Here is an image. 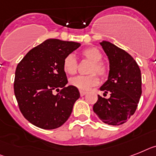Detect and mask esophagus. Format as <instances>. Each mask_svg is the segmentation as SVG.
Listing matches in <instances>:
<instances>
[{"label": "esophagus", "mask_w": 156, "mask_h": 156, "mask_svg": "<svg viewBox=\"0 0 156 156\" xmlns=\"http://www.w3.org/2000/svg\"><path fill=\"white\" fill-rule=\"evenodd\" d=\"M86 93H87V92H84V91H80V94L81 96L86 95Z\"/></svg>", "instance_id": "obj_1"}]
</instances>
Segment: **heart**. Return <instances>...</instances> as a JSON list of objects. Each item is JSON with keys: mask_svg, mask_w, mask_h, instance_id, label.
<instances>
[{"mask_svg": "<svg viewBox=\"0 0 156 156\" xmlns=\"http://www.w3.org/2000/svg\"><path fill=\"white\" fill-rule=\"evenodd\" d=\"M82 57L92 61V64L90 68L88 76H77L70 80L69 83L72 86L76 87L80 91H87L91 87L97 85L100 82L98 76L96 74H98L102 78L106 77L108 74V67L105 63L102 62L103 56L100 50L95 47L86 48L81 52ZM62 68L64 72L68 75H74L77 72L78 62L76 58L73 54L67 55L63 60Z\"/></svg>", "mask_w": 156, "mask_h": 156, "instance_id": "obj_1", "label": "heart"}]
</instances>
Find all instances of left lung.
I'll list each match as a JSON object with an SVG mask.
<instances>
[{"label": "left lung", "instance_id": "left-lung-1", "mask_svg": "<svg viewBox=\"0 0 156 156\" xmlns=\"http://www.w3.org/2000/svg\"><path fill=\"white\" fill-rule=\"evenodd\" d=\"M110 63L108 80L100 87L110 98L98 95L93 111L104 123L120 125L136 112L142 94L141 73L130 54L108 41L100 43ZM104 93V94H105Z\"/></svg>", "mask_w": 156, "mask_h": 156}]
</instances>
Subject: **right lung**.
<instances>
[{
	"instance_id": "add662e5",
	"label": "right lung",
	"mask_w": 156,
	"mask_h": 156,
	"mask_svg": "<svg viewBox=\"0 0 156 156\" xmlns=\"http://www.w3.org/2000/svg\"><path fill=\"white\" fill-rule=\"evenodd\" d=\"M80 46L73 41L46 40L17 64L14 94L20 112L33 125L55 129L70 116L80 92L73 86H65L68 80L62 64L64 57Z\"/></svg>"
}]
</instances>
